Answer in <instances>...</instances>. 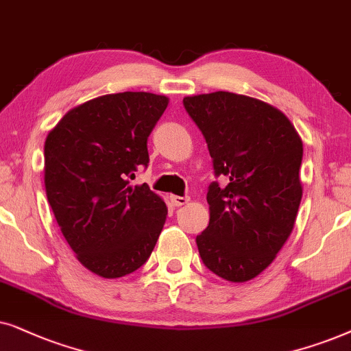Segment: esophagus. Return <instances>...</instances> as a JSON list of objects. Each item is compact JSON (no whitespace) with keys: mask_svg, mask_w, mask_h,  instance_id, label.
Returning a JSON list of instances; mask_svg holds the SVG:
<instances>
[{"mask_svg":"<svg viewBox=\"0 0 351 351\" xmlns=\"http://www.w3.org/2000/svg\"><path fill=\"white\" fill-rule=\"evenodd\" d=\"M170 200L171 204L175 205V207H181V205H186L189 202V197H180V195H170Z\"/></svg>","mask_w":351,"mask_h":351,"instance_id":"34e87169","label":"esophagus"}]
</instances>
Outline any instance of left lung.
<instances>
[{
    "label": "left lung",
    "mask_w": 351,
    "mask_h": 351,
    "mask_svg": "<svg viewBox=\"0 0 351 351\" xmlns=\"http://www.w3.org/2000/svg\"><path fill=\"white\" fill-rule=\"evenodd\" d=\"M213 160L208 226L195 237L204 265L231 282L258 276L291 236L302 200L303 144L276 107L228 91L188 96Z\"/></svg>",
    "instance_id": "left-lung-1"
}]
</instances>
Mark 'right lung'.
I'll return each instance as SVG.
<instances>
[{
  "label": "right lung",
  "instance_id": "right-lung-1",
  "mask_svg": "<svg viewBox=\"0 0 351 351\" xmlns=\"http://www.w3.org/2000/svg\"><path fill=\"white\" fill-rule=\"evenodd\" d=\"M168 97L144 91L104 95L65 114L45 141V188L77 260L101 278L127 276L146 263L167 205L144 183L147 138Z\"/></svg>",
  "mask_w": 351,
  "mask_h": 351
}]
</instances>
